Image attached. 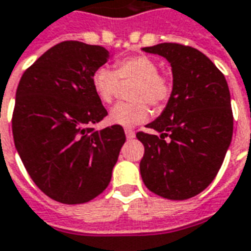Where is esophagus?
<instances>
[{
  "label": "esophagus",
  "instance_id": "obj_1",
  "mask_svg": "<svg viewBox=\"0 0 251 251\" xmlns=\"http://www.w3.org/2000/svg\"><path fill=\"white\" fill-rule=\"evenodd\" d=\"M125 134H126V138H127V140H133V138L136 137V133H134L133 130H130V129H126Z\"/></svg>",
  "mask_w": 251,
  "mask_h": 251
}]
</instances>
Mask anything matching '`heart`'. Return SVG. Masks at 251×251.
<instances>
[{"instance_id": "b5f03b06", "label": "heart", "mask_w": 251, "mask_h": 251, "mask_svg": "<svg viewBox=\"0 0 251 251\" xmlns=\"http://www.w3.org/2000/svg\"><path fill=\"white\" fill-rule=\"evenodd\" d=\"M121 81H134L130 98L134 101L115 104L108 121L114 125L131 127L148 121L151 110L147 104L162 106L171 95V84L159 73V64L148 55H133L115 62V71L106 66L98 68L92 75V87L103 103H111Z\"/></svg>"}]
</instances>
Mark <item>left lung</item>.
I'll return each instance as SVG.
<instances>
[{
    "label": "left lung",
    "instance_id": "1",
    "mask_svg": "<svg viewBox=\"0 0 251 251\" xmlns=\"http://www.w3.org/2000/svg\"><path fill=\"white\" fill-rule=\"evenodd\" d=\"M167 59L173 91L163 113L147 125L159 134L138 131L144 156L140 173L151 192L187 200L211 185L227 153L234 129L228 84L197 49L178 43L143 47Z\"/></svg>",
    "mask_w": 251,
    "mask_h": 251
}]
</instances>
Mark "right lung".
Masks as SVG:
<instances>
[{
    "label": "right lung",
    "mask_w": 251,
    "mask_h": 251,
    "mask_svg": "<svg viewBox=\"0 0 251 251\" xmlns=\"http://www.w3.org/2000/svg\"><path fill=\"white\" fill-rule=\"evenodd\" d=\"M110 57L101 46L62 42L24 72L16 91V150L35 185L62 204L103 193L126 140L122 126L92 127L107 115L92 75Z\"/></svg>",
    "instance_id": "1"
}]
</instances>
